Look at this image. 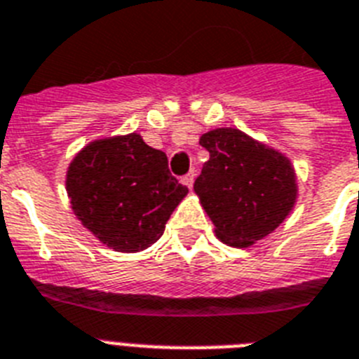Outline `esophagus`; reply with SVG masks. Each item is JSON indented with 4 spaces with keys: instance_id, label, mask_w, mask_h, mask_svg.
<instances>
[{
    "instance_id": "esophagus-1",
    "label": "esophagus",
    "mask_w": 359,
    "mask_h": 359,
    "mask_svg": "<svg viewBox=\"0 0 359 359\" xmlns=\"http://www.w3.org/2000/svg\"><path fill=\"white\" fill-rule=\"evenodd\" d=\"M182 183L185 187H189V189H192V183H194V170H191L189 174H185V176L182 177Z\"/></svg>"
}]
</instances>
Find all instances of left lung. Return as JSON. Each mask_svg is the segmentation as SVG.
<instances>
[{
  "mask_svg": "<svg viewBox=\"0 0 359 359\" xmlns=\"http://www.w3.org/2000/svg\"><path fill=\"white\" fill-rule=\"evenodd\" d=\"M200 144L211 158L194 191L216 236L233 248H245L277 229L297 196L288 159L235 128L203 133Z\"/></svg>",
  "mask_w": 359,
  "mask_h": 359,
  "instance_id": "1",
  "label": "left lung"
}]
</instances>
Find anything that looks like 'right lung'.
Returning a JSON list of instances; mask_svg holds the SVG:
<instances>
[{"label": "right lung", "mask_w": 359, "mask_h": 359, "mask_svg": "<svg viewBox=\"0 0 359 359\" xmlns=\"http://www.w3.org/2000/svg\"><path fill=\"white\" fill-rule=\"evenodd\" d=\"M66 187L82 226L121 253L158 242L189 192L168 170L167 154L137 133L82 148L69 165Z\"/></svg>", "instance_id": "add662e5"}]
</instances>
